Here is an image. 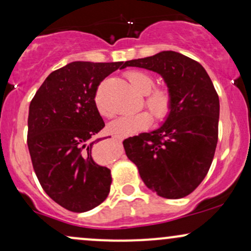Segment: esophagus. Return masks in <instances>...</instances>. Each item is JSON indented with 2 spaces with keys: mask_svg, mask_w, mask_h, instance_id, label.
<instances>
[{
  "mask_svg": "<svg viewBox=\"0 0 251 251\" xmlns=\"http://www.w3.org/2000/svg\"><path fill=\"white\" fill-rule=\"evenodd\" d=\"M113 138H116V139H119V140H122L123 139V135H120V134H114L113 135Z\"/></svg>",
  "mask_w": 251,
  "mask_h": 251,
  "instance_id": "obj_1",
  "label": "esophagus"
}]
</instances>
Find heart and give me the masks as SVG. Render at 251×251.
Instances as JSON below:
<instances>
[{
	"mask_svg": "<svg viewBox=\"0 0 251 251\" xmlns=\"http://www.w3.org/2000/svg\"><path fill=\"white\" fill-rule=\"evenodd\" d=\"M126 79L131 83L138 93L145 96L146 107L152 112L155 119L163 120L169 116L174 105V98L172 93L168 88L154 87V79L151 74L146 73L144 71H128L125 74ZM97 106L100 114L103 117H109L111 114L102 107L101 103L97 99ZM152 123V116L146 111H142L139 113L124 116L118 119L117 122L112 123L109 125V129L113 133L120 135H127L135 133L140 129L148 127Z\"/></svg>",
	"mask_w": 251,
	"mask_h": 251,
	"instance_id": "1",
	"label": "heart"
}]
</instances>
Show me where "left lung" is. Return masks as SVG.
I'll return each instance as SVG.
<instances>
[{
    "label": "left lung",
    "instance_id": "obj_1",
    "mask_svg": "<svg viewBox=\"0 0 251 251\" xmlns=\"http://www.w3.org/2000/svg\"><path fill=\"white\" fill-rule=\"evenodd\" d=\"M126 66L160 74L174 98L159 128L124 140L126 155L158 196L185 197L205 178L217 146L220 99L214 83L200 62L177 51L164 50Z\"/></svg>",
    "mask_w": 251,
    "mask_h": 251
}]
</instances>
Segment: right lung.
Here are the masks:
<instances>
[{
  "label": "right lung",
  "mask_w": 251,
  "mask_h": 251,
  "mask_svg": "<svg viewBox=\"0 0 251 251\" xmlns=\"http://www.w3.org/2000/svg\"><path fill=\"white\" fill-rule=\"evenodd\" d=\"M126 62L75 61L51 72L31 99L27 144L42 189L73 212L107 198L111 170L94 162V135L105 126L97 108L100 82Z\"/></svg>",
  "instance_id": "obj_1"
}]
</instances>
